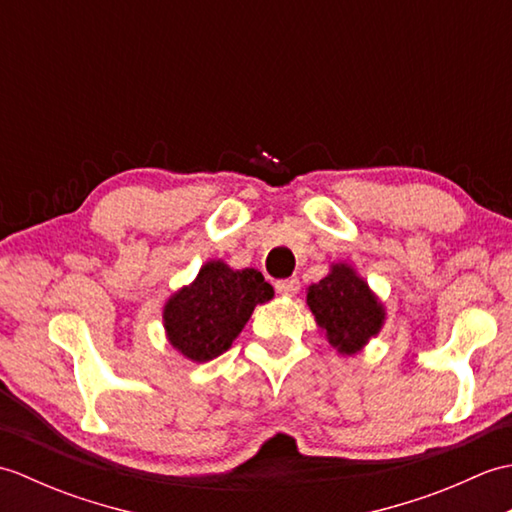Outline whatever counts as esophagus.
Instances as JSON below:
<instances>
[{"label":"esophagus","mask_w":512,"mask_h":512,"mask_svg":"<svg viewBox=\"0 0 512 512\" xmlns=\"http://www.w3.org/2000/svg\"><path fill=\"white\" fill-rule=\"evenodd\" d=\"M299 288H301V284H299V279H295V277L279 279L277 284H275V290L279 292V295H284V297H295L297 292H299Z\"/></svg>","instance_id":"34e87169"}]
</instances>
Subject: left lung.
Listing matches in <instances>:
<instances>
[{"mask_svg":"<svg viewBox=\"0 0 512 512\" xmlns=\"http://www.w3.org/2000/svg\"><path fill=\"white\" fill-rule=\"evenodd\" d=\"M306 292L314 321L339 354L361 352L383 330V301L350 264H332L330 273Z\"/></svg>","mask_w":512,"mask_h":512,"instance_id":"1","label":"left lung"}]
</instances>
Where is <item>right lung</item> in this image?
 I'll return each mask as SVG.
<instances>
[{"instance_id": "add662e5", "label": "right lung", "mask_w": 512, "mask_h": 512, "mask_svg": "<svg viewBox=\"0 0 512 512\" xmlns=\"http://www.w3.org/2000/svg\"><path fill=\"white\" fill-rule=\"evenodd\" d=\"M273 297V286L259 270H233L222 259H211L162 308L167 341L193 363L213 361L233 345L257 303Z\"/></svg>"}]
</instances>
